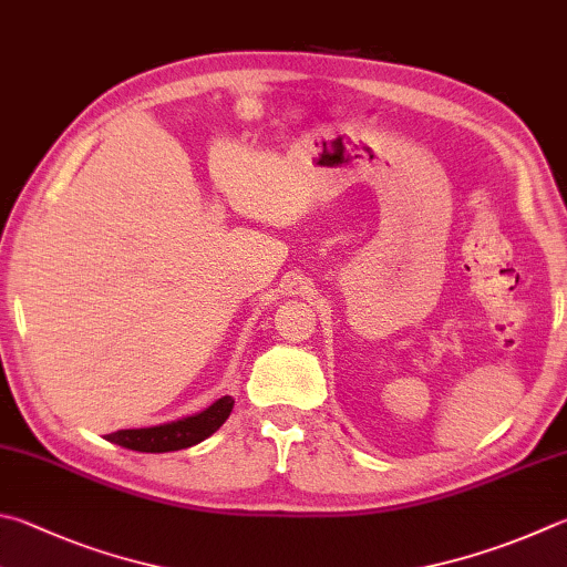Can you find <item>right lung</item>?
Masks as SVG:
<instances>
[{"label": "right lung", "mask_w": 567, "mask_h": 567, "mask_svg": "<svg viewBox=\"0 0 567 567\" xmlns=\"http://www.w3.org/2000/svg\"><path fill=\"white\" fill-rule=\"evenodd\" d=\"M235 399L233 396H220L215 404H210L200 414L185 416L178 421H168V424L161 426H148V429H121L113 431L106 436L111 444H118L123 449L141 451V454H166V451H181L200 444V441L215 434L225 419L230 416Z\"/></svg>", "instance_id": "add662e5"}]
</instances>
